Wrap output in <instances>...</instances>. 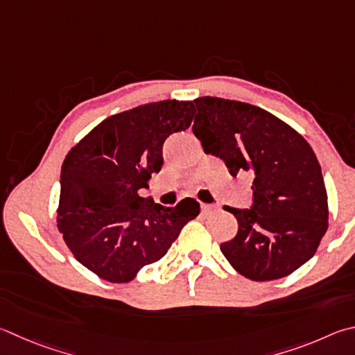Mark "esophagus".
Segmentation results:
<instances>
[{
  "label": "esophagus",
  "mask_w": 355,
  "mask_h": 355,
  "mask_svg": "<svg viewBox=\"0 0 355 355\" xmlns=\"http://www.w3.org/2000/svg\"><path fill=\"white\" fill-rule=\"evenodd\" d=\"M218 209L217 205H209V203H202V211L208 212V211H216Z\"/></svg>",
  "instance_id": "esophagus-1"
}]
</instances>
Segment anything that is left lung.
<instances>
[{
    "instance_id": "left-lung-1",
    "label": "left lung",
    "mask_w": 355,
    "mask_h": 355,
    "mask_svg": "<svg viewBox=\"0 0 355 355\" xmlns=\"http://www.w3.org/2000/svg\"><path fill=\"white\" fill-rule=\"evenodd\" d=\"M192 132L230 173L253 177L250 209L225 206L237 218L234 239L220 245L236 272L253 281L293 273L317 251L327 230V194L307 141L263 108L222 98L194 101Z\"/></svg>"
}]
</instances>
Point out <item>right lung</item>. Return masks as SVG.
Wrapping results in <instances>:
<instances>
[{
	"label": "right lung",
	"mask_w": 355,
	"mask_h": 355,
	"mask_svg": "<svg viewBox=\"0 0 355 355\" xmlns=\"http://www.w3.org/2000/svg\"><path fill=\"white\" fill-rule=\"evenodd\" d=\"M191 101H159L113 114L82 138L62 164L57 227L83 267L108 282H128L159 261L200 203L166 208L138 192L163 166L169 135L186 130Z\"/></svg>",
	"instance_id": "obj_1"
}]
</instances>
